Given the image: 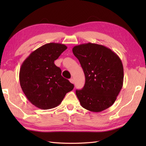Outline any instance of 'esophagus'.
Masks as SVG:
<instances>
[{
	"label": "esophagus",
	"mask_w": 146,
	"mask_h": 146,
	"mask_svg": "<svg viewBox=\"0 0 146 146\" xmlns=\"http://www.w3.org/2000/svg\"><path fill=\"white\" fill-rule=\"evenodd\" d=\"M70 82L71 83H73V84H74V83H75V81H74V80H73V78H71V79L70 80Z\"/></svg>",
	"instance_id": "1"
}]
</instances>
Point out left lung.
<instances>
[{"label": "left lung", "mask_w": 146, "mask_h": 146, "mask_svg": "<svg viewBox=\"0 0 146 146\" xmlns=\"http://www.w3.org/2000/svg\"><path fill=\"white\" fill-rule=\"evenodd\" d=\"M72 51L85 76L83 88L76 90L82 107L94 112L111 107L123 86V68L119 56L110 48L91 42L74 46Z\"/></svg>", "instance_id": "1"}]
</instances>
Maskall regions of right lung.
Returning <instances> with one entry per match:
<instances>
[{
  "mask_svg": "<svg viewBox=\"0 0 146 146\" xmlns=\"http://www.w3.org/2000/svg\"><path fill=\"white\" fill-rule=\"evenodd\" d=\"M66 49L61 43H48L33 51L21 65V87L28 100L40 109L58 106L74 88L54 63Z\"/></svg>",
  "mask_w": 146,
  "mask_h": 146,
  "instance_id": "obj_1",
  "label": "right lung"
}]
</instances>
